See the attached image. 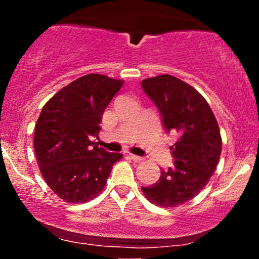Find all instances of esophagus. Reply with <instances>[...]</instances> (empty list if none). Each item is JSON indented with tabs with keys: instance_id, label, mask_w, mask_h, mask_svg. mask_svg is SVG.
<instances>
[{
	"instance_id": "obj_1",
	"label": "esophagus",
	"mask_w": 259,
	"mask_h": 259,
	"mask_svg": "<svg viewBox=\"0 0 259 259\" xmlns=\"http://www.w3.org/2000/svg\"><path fill=\"white\" fill-rule=\"evenodd\" d=\"M130 158H132L134 162H141L142 159V157H140V156H136V154H133V153H130Z\"/></svg>"
}]
</instances>
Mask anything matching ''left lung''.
Returning a JSON list of instances; mask_svg holds the SVG:
<instances>
[{
  "label": "left lung",
  "mask_w": 259,
  "mask_h": 259,
  "mask_svg": "<svg viewBox=\"0 0 259 259\" xmlns=\"http://www.w3.org/2000/svg\"><path fill=\"white\" fill-rule=\"evenodd\" d=\"M141 86L158 108L165 132L179 135L170 147L173 167L162 169L158 181L142 192L157 206L177 207L200 194L214 173L221 132L207 101L183 80L163 74L144 79Z\"/></svg>",
  "instance_id": "obj_1"
}]
</instances>
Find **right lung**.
I'll return each mask as SVG.
<instances>
[{
  "label": "right lung",
  "mask_w": 259,
  "mask_h": 259,
  "mask_svg": "<svg viewBox=\"0 0 259 259\" xmlns=\"http://www.w3.org/2000/svg\"><path fill=\"white\" fill-rule=\"evenodd\" d=\"M123 82L88 74L59 90L40 113L34 133L37 164L47 185L65 202L82 203L96 197L123 157L92 141Z\"/></svg>",
  "instance_id": "1"
}]
</instances>
